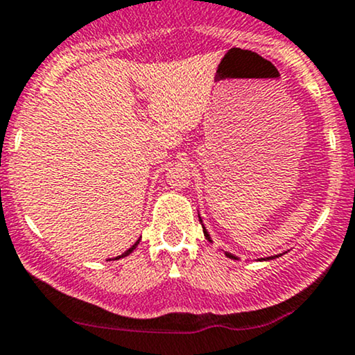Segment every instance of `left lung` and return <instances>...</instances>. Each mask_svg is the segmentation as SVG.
Returning a JSON list of instances; mask_svg holds the SVG:
<instances>
[{"instance_id":"left-lung-1","label":"left lung","mask_w":355,"mask_h":355,"mask_svg":"<svg viewBox=\"0 0 355 355\" xmlns=\"http://www.w3.org/2000/svg\"><path fill=\"white\" fill-rule=\"evenodd\" d=\"M203 231H205V230H203ZM205 236H206V237H208V239H209L208 232H206V231H205ZM226 255H227V257H231V259H236V257H234V255H231V254H226ZM268 259H273V257H268Z\"/></svg>"}]
</instances>
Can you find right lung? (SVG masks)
I'll return each instance as SVG.
<instances>
[{
    "instance_id": "add662e5",
    "label": "right lung",
    "mask_w": 355,
    "mask_h": 355,
    "mask_svg": "<svg viewBox=\"0 0 355 355\" xmlns=\"http://www.w3.org/2000/svg\"><path fill=\"white\" fill-rule=\"evenodd\" d=\"M139 241H141V239H139ZM139 241H137V242H136V244H134V245H132V248H131V249H128V250H125V252H124V254H123V255H119V257H116V259H121V257H125V255H129V254H131V252H132V250H134V249H136V248H137V244H139Z\"/></svg>"
}]
</instances>
